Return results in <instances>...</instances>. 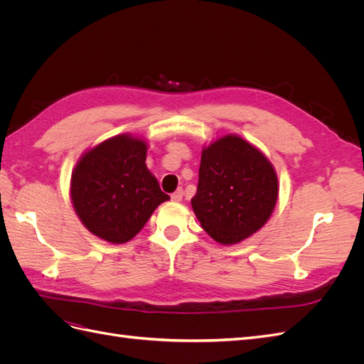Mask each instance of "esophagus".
<instances>
[{"label":"esophagus","instance_id":"esophagus-1","mask_svg":"<svg viewBox=\"0 0 364 364\" xmlns=\"http://www.w3.org/2000/svg\"><path fill=\"white\" fill-rule=\"evenodd\" d=\"M182 197H183V191H182V190H178V191H174V193L171 194V200H173V202H181Z\"/></svg>","mask_w":364,"mask_h":364}]
</instances>
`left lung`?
Wrapping results in <instances>:
<instances>
[{
    "label": "left lung",
    "mask_w": 364,
    "mask_h": 364,
    "mask_svg": "<svg viewBox=\"0 0 364 364\" xmlns=\"http://www.w3.org/2000/svg\"><path fill=\"white\" fill-rule=\"evenodd\" d=\"M270 161L237 135L203 149L191 206L202 228L222 245H235L261 229L278 200Z\"/></svg>",
    "instance_id": "left-lung-1"
}]
</instances>
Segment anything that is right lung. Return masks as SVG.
<instances>
[{
	"mask_svg": "<svg viewBox=\"0 0 364 364\" xmlns=\"http://www.w3.org/2000/svg\"><path fill=\"white\" fill-rule=\"evenodd\" d=\"M147 142L117 135L87 150L71 176V200L85 228L121 245L144 228L168 194L147 165Z\"/></svg>",
	"mask_w": 364,
	"mask_h": 364,
	"instance_id": "obj_1",
	"label": "right lung"
}]
</instances>
